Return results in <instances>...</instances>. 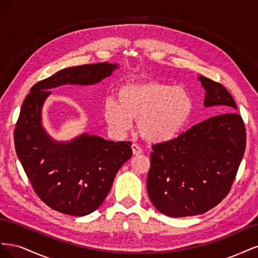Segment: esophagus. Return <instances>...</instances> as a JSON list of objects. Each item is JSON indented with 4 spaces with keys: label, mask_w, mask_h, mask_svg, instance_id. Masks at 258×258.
I'll return each instance as SVG.
<instances>
[{
    "label": "esophagus",
    "mask_w": 258,
    "mask_h": 258,
    "mask_svg": "<svg viewBox=\"0 0 258 258\" xmlns=\"http://www.w3.org/2000/svg\"><path fill=\"white\" fill-rule=\"evenodd\" d=\"M131 148H132V153H134V155L138 156V155H141L143 153V150L141 147H140L138 144L134 143L131 145Z\"/></svg>",
    "instance_id": "obj_1"
}]
</instances>
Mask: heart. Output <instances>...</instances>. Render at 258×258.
Instances as JSON below:
<instances>
[{
	"label": "heart",
	"instance_id": "1",
	"mask_svg": "<svg viewBox=\"0 0 258 258\" xmlns=\"http://www.w3.org/2000/svg\"><path fill=\"white\" fill-rule=\"evenodd\" d=\"M118 101L107 99L104 118L114 131L124 134L138 121L142 138L152 143L170 141L188 122L194 102L189 92L157 81L123 85L117 91Z\"/></svg>",
	"mask_w": 258,
	"mask_h": 258
}]
</instances>
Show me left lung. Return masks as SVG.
Here are the masks:
<instances>
[{"label": "left lung", "mask_w": 258, "mask_h": 258, "mask_svg": "<svg viewBox=\"0 0 258 258\" xmlns=\"http://www.w3.org/2000/svg\"><path fill=\"white\" fill-rule=\"evenodd\" d=\"M205 106L213 116L177 138L152 146L147 194L154 207L171 217L207 212L227 196L243 158L246 134L237 105L223 85L200 75Z\"/></svg>", "instance_id": "obj_1"}]
</instances>
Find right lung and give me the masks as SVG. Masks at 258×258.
Returning <instances> with one entry per match:
<instances>
[{"label":"right lung","mask_w":258,"mask_h":258,"mask_svg":"<svg viewBox=\"0 0 258 258\" xmlns=\"http://www.w3.org/2000/svg\"><path fill=\"white\" fill-rule=\"evenodd\" d=\"M117 68L101 62L63 69L36 83L23 101L14 131L15 148L37 196L58 212L84 216L102 205L116 173L131 158V142L87 134L70 142L54 141L42 124L43 104L51 88L97 84Z\"/></svg>","instance_id":"add662e5"}]
</instances>
